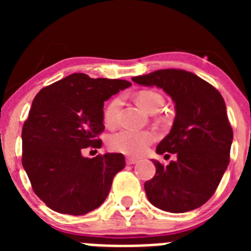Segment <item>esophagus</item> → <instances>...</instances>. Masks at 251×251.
<instances>
[{"label": "esophagus", "mask_w": 251, "mask_h": 251, "mask_svg": "<svg viewBox=\"0 0 251 251\" xmlns=\"http://www.w3.org/2000/svg\"><path fill=\"white\" fill-rule=\"evenodd\" d=\"M137 162H138V159H136V158H127L128 165H136Z\"/></svg>", "instance_id": "esophagus-1"}]
</instances>
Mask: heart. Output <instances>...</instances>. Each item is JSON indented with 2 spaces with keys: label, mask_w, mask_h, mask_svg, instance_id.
I'll return each instance as SVG.
<instances>
[{
  "label": "heart",
  "mask_w": 251,
  "mask_h": 251,
  "mask_svg": "<svg viewBox=\"0 0 251 251\" xmlns=\"http://www.w3.org/2000/svg\"><path fill=\"white\" fill-rule=\"evenodd\" d=\"M139 105L147 112L161 110L165 100L158 93L154 92H142L137 97ZM122 99L121 97L112 99L106 104L103 113V121L106 127H114L118 123L119 109H121ZM154 141V133L151 130H130L121 129L113 133L108 138V146L112 151L123 153L127 156H139L147 150L148 146Z\"/></svg>",
  "instance_id": "b5f03b06"
}]
</instances>
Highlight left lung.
Returning <instances> with one entry per match:
<instances>
[{
    "mask_svg": "<svg viewBox=\"0 0 251 251\" xmlns=\"http://www.w3.org/2000/svg\"><path fill=\"white\" fill-rule=\"evenodd\" d=\"M132 80L161 88L176 110L170 133L156 150L165 156L175 153L176 159L167 166L152 159L156 175L145 183L148 200L174 214L200 207L216 191L229 166L232 128L224 98L211 84L185 70H157Z\"/></svg>",
    "mask_w": 251,
    "mask_h": 251,
    "instance_id": "1",
    "label": "left lung"
}]
</instances>
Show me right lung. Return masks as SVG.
I'll list each match as a JSON object with an SVG mask.
<instances>
[{"label":"right lung","instance_id":"add662e5","mask_svg":"<svg viewBox=\"0 0 251 251\" xmlns=\"http://www.w3.org/2000/svg\"><path fill=\"white\" fill-rule=\"evenodd\" d=\"M132 84L75 73L37 93L22 127V166L35 194L54 211L79 216L105 201L113 178L126 166L122 153L88 158L100 148L103 106Z\"/></svg>","mask_w":251,"mask_h":251}]
</instances>
